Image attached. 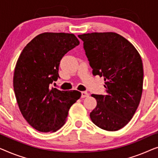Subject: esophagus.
Masks as SVG:
<instances>
[{
  "instance_id": "esophagus-1",
  "label": "esophagus",
  "mask_w": 158,
  "mask_h": 158,
  "mask_svg": "<svg viewBox=\"0 0 158 158\" xmlns=\"http://www.w3.org/2000/svg\"><path fill=\"white\" fill-rule=\"evenodd\" d=\"M88 96H89V95H88L87 92L85 91L81 92V98H85V97H88Z\"/></svg>"
}]
</instances>
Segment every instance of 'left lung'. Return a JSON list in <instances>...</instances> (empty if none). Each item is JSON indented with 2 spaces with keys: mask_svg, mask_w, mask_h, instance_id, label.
I'll return each instance as SVG.
<instances>
[{
  "mask_svg": "<svg viewBox=\"0 0 158 158\" xmlns=\"http://www.w3.org/2000/svg\"><path fill=\"white\" fill-rule=\"evenodd\" d=\"M93 75L104 77L105 95L92 94L97 106L90 114L99 128L117 131L133 117L141 99L143 64L135 47L114 32L78 35Z\"/></svg>",
  "mask_w": 158,
  "mask_h": 158,
  "instance_id": "1",
  "label": "left lung"
}]
</instances>
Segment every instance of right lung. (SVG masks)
I'll list each match as a JSON object with an SVG mask.
<instances>
[{
    "mask_svg": "<svg viewBox=\"0 0 158 158\" xmlns=\"http://www.w3.org/2000/svg\"><path fill=\"white\" fill-rule=\"evenodd\" d=\"M79 44L73 34L46 32L34 37L21 52L14 71V93L21 114L36 130L60 129L71 106L81 97L77 90L50 88L60 78L62 57Z\"/></svg>",
    "mask_w": 158,
    "mask_h": 158,
    "instance_id": "1",
    "label": "right lung"
}]
</instances>
